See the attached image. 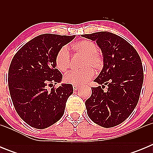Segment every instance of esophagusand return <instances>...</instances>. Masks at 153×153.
Here are the masks:
<instances>
[{"label":"esophagus","instance_id":"esophagus-1","mask_svg":"<svg viewBox=\"0 0 153 153\" xmlns=\"http://www.w3.org/2000/svg\"><path fill=\"white\" fill-rule=\"evenodd\" d=\"M73 88H74V90H77L79 88V86H76V85H74V86H73Z\"/></svg>","mask_w":153,"mask_h":153}]
</instances>
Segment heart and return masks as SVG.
<instances>
[{"label": "heart", "mask_w": 153, "mask_h": 153, "mask_svg": "<svg viewBox=\"0 0 153 153\" xmlns=\"http://www.w3.org/2000/svg\"><path fill=\"white\" fill-rule=\"evenodd\" d=\"M72 49L76 54L83 56L78 71H72L65 76L64 82L68 84L80 86L87 83L93 78L95 70H100L103 66V58L97 51V46L90 40H81L73 45ZM56 67L60 72H67L70 66V54L67 47H63L56 53L55 58Z\"/></svg>", "instance_id": "b5f03b06"}]
</instances>
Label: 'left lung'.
<instances>
[{"mask_svg":"<svg viewBox=\"0 0 153 153\" xmlns=\"http://www.w3.org/2000/svg\"><path fill=\"white\" fill-rule=\"evenodd\" d=\"M82 36L97 42L103 56V67L94 80L100 86L91 88V97L85 102L87 114L100 126H116L138 103L144 78L141 59L134 47L117 34L101 31Z\"/></svg>","mask_w":153,"mask_h":153,"instance_id":"left-lung-1","label":"left lung"}]
</instances>
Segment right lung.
Returning a JSON list of instances; mask_svg holds the SVG:
<instances>
[{"label": "right lung", "instance_id": "obj_1", "mask_svg": "<svg viewBox=\"0 0 153 153\" xmlns=\"http://www.w3.org/2000/svg\"><path fill=\"white\" fill-rule=\"evenodd\" d=\"M74 37L39 35L24 44L12 59L8 71L10 97L17 114L31 127L45 129L63 117L74 89L68 83L54 88L53 84L63 78L56 68L55 58ZM49 86L53 87L48 91Z\"/></svg>", "mask_w": 153, "mask_h": 153}]
</instances>
